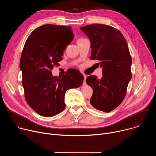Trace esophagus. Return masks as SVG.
<instances>
[{
	"label": "esophagus",
	"mask_w": 156,
	"mask_h": 156,
	"mask_svg": "<svg viewBox=\"0 0 156 156\" xmlns=\"http://www.w3.org/2000/svg\"><path fill=\"white\" fill-rule=\"evenodd\" d=\"M86 75H84V82H83V85H86Z\"/></svg>",
	"instance_id": "1"
}]
</instances>
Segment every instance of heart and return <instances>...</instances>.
<instances>
[{
  "label": "heart",
  "mask_w": 156,
  "mask_h": 156,
  "mask_svg": "<svg viewBox=\"0 0 156 156\" xmlns=\"http://www.w3.org/2000/svg\"><path fill=\"white\" fill-rule=\"evenodd\" d=\"M84 39H84V38H80V39H78L77 42H81V41H83V40H84Z\"/></svg>",
  "instance_id": "b5f03b06"
}]
</instances>
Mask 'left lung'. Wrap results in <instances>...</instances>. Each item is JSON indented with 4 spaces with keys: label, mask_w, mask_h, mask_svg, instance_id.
<instances>
[{
    "label": "left lung",
    "mask_w": 156,
    "mask_h": 156,
    "mask_svg": "<svg viewBox=\"0 0 156 156\" xmlns=\"http://www.w3.org/2000/svg\"><path fill=\"white\" fill-rule=\"evenodd\" d=\"M90 38L91 59L98 60L102 76H88L86 83L93 90L91 105L104 112L117 107L126 95L131 79L132 58L128 44L118 30L105 25L94 24L80 28Z\"/></svg>",
    "instance_id": "left-lung-1"
}]
</instances>
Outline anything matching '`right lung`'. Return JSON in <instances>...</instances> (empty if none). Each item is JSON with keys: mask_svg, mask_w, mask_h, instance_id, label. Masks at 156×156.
Returning a JSON list of instances; mask_svg holds the SVG:
<instances>
[{"mask_svg": "<svg viewBox=\"0 0 156 156\" xmlns=\"http://www.w3.org/2000/svg\"><path fill=\"white\" fill-rule=\"evenodd\" d=\"M73 37L71 27L44 25L35 29L25 44L20 62L22 84L27 103L40 115L49 117L62 112L66 91L83 82V75L75 69L62 77L51 72Z\"/></svg>", "mask_w": 156, "mask_h": 156, "instance_id": "right-lung-1", "label": "right lung"}]
</instances>
